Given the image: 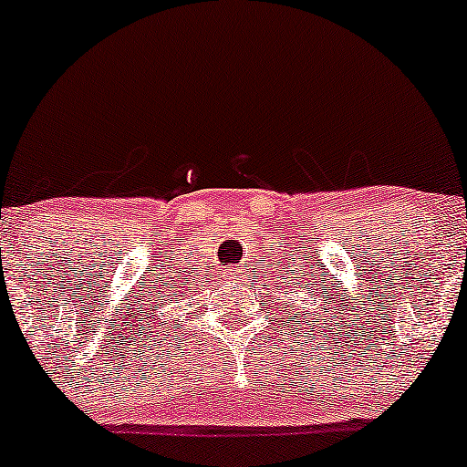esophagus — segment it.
I'll return each mask as SVG.
<instances>
[{"instance_id": "obj_1", "label": "esophagus", "mask_w": 467, "mask_h": 467, "mask_svg": "<svg viewBox=\"0 0 467 467\" xmlns=\"http://www.w3.org/2000/svg\"><path fill=\"white\" fill-rule=\"evenodd\" d=\"M224 275H227V278H235V280H240L244 275V269L240 267V265H229V267H224V272H223Z\"/></svg>"}]
</instances>
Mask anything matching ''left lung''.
I'll return each mask as SVG.
<instances>
[{"label": "left lung", "instance_id": "8db88e82", "mask_svg": "<svg viewBox=\"0 0 467 467\" xmlns=\"http://www.w3.org/2000/svg\"><path fill=\"white\" fill-rule=\"evenodd\" d=\"M318 272H320V269H318ZM305 283H309V285H312L314 283V272H312V265H309V267L307 269H305V275H303V272H300V275L298 274H296V278H294V275H292V280H285V283H283V280H280V296H294V292H300V289H305ZM307 294H309V287H307ZM289 303H292L294 305V300H289ZM292 305H289V307H292ZM292 318H294V316H292ZM303 325H305V320H303Z\"/></svg>", "mask_w": 467, "mask_h": 467}]
</instances>
